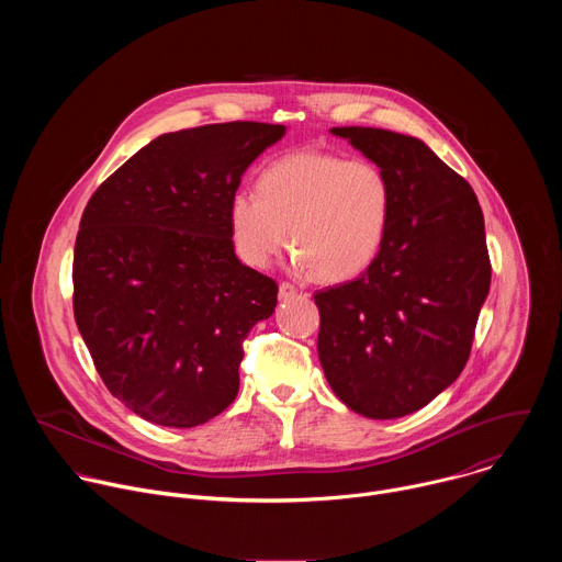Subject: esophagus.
Listing matches in <instances>:
<instances>
[{
  "label": "esophagus",
  "mask_w": 562,
  "mask_h": 562,
  "mask_svg": "<svg viewBox=\"0 0 562 562\" xmlns=\"http://www.w3.org/2000/svg\"><path fill=\"white\" fill-rule=\"evenodd\" d=\"M278 295H280L282 302H289V300H293L297 295V289L293 284H289V282H282L280 289H278Z\"/></svg>",
  "instance_id": "1"
}]
</instances>
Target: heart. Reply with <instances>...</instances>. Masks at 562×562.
Wrapping results in <instances>:
<instances>
[{"instance_id":"heart-1","label":"heart","mask_w":562,"mask_h":562,"mask_svg":"<svg viewBox=\"0 0 562 562\" xmlns=\"http://www.w3.org/2000/svg\"><path fill=\"white\" fill-rule=\"evenodd\" d=\"M391 206V184L378 165L304 150L269 165L258 193L235 191L226 220L233 249L245 265L267 269L291 239V267L297 273L338 282L360 276L375 260Z\"/></svg>"}]
</instances>
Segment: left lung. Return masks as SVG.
<instances>
[{
	"mask_svg": "<svg viewBox=\"0 0 562 562\" xmlns=\"http://www.w3.org/2000/svg\"><path fill=\"white\" fill-rule=\"evenodd\" d=\"M393 195L384 245L369 269L315 293L317 356L342 403L373 420L429 405L464 369L492 265L469 182L418 137L336 126Z\"/></svg>",
	"mask_w": 562,
	"mask_h": 562,
	"instance_id": "obj_1",
	"label": "left lung"
}]
</instances>
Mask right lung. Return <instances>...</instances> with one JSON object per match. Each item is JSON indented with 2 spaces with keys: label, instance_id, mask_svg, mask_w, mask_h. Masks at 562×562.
Masks as SVG:
<instances>
[{
  "label": "right lung",
  "instance_id": "obj_1",
  "mask_svg": "<svg viewBox=\"0 0 562 562\" xmlns=\"http://www.w3.org/2000/svg\"><path fill=\"white\" fill-rule=\"evenodd\" d=\"M286 133L228 122L165 133L89 200L72 258V311L98 373L135 416L189 429L237 395L243 340L278 284L235 256L226 206Z\"/></svg>",
  "mask_w": 562,
  "mask_h": 562
}]
</instances>
